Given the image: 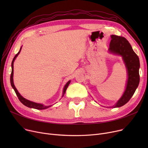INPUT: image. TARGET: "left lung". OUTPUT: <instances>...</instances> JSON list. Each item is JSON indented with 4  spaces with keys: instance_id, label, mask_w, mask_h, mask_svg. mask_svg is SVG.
Masks as SVG:
<instances>
[{
    "instance_id": "8db88e82",
    "label": "left lung",
    "mask_w": 148,
    "mask_h": 148,
    "mask_svg": "<svg viewBox=\"0 0 148 148\" xmlns=\"http://www.w3.org/2000/svg\"><path fill=\"white\" fill-rule=\"evenodd\" d=\"M108 50L114 54L121 55L125 62L128 71V80L126 89L122 97L113 107H119L127 103L133 97L140 82V61L138 56L124 37L112 35Z\"/></svg>"
}]
</instances>
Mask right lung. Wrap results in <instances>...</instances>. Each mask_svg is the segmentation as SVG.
Wrapping results in <instances>:
<instances>
[{"instance_id":"1","label":"right lung","mask_w":148,"mask_h":148,"mask_svg":"<svg viewBox=\"0 0 148 148\" xmlns=\"http://www.w3.org/2000/svg\"><path fill=\"white\" fill-rule=\"evenodd\" d=\"M21 49V47L20 48V51L18 52L17 54H15V56H14L12 61V64H11V66H12V71H11V77H10V82H11V86L12 87V88L14 89L15 94H16L18 99L20 100V101L23 104H24L25 106L28 107H30V108H35V109H38V110H43V109H45V108H47L50 107H51V106H44L41 104H38V103H34V102H32L30 101H29L26 99H25V98H23L20 94L19 92H18V90H17V89L15 88L14 84V82H13V74H14V62L15 59V58H16V57L18 55V54L20 53V50ZM70 82H71V81H69L67 82V83L65 84V86L64 88V91H63V95H62V97H64V94H65V91L68 86V85L69 84Z\"/></svg>"}]
</instances>
